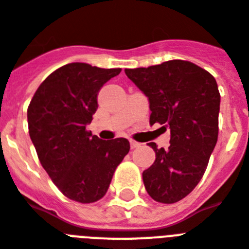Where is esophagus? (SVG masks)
Instances as JSON below:
<instances>
[{"instance_id":"obj_1","label":"esophagus","mask_w":249,"mask_h":249,"mask_svg":"<svg viewBox=\"0 0 249 249\" xmlns=\"http://www.w3.org/2000/svg\"><path fill=\"white\" fill-rule=\"evenodd\" d=\"M130 147H131V149H135V148L141 147V143H138V142H134V141H130Z\"/></svg>"}]
</instances>
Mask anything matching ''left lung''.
<instances>
[{
  "label": "left lung",
  "instance_id": "1",
  "mask_svg": "<svg viewBox=\"0 0 249 249\" xmlns=\"http://www.w3.org/2000/svg\"><path fill=\"white\" fill-rule=\"evenodd\" d=\"M148 97L149 123L171 129L170 147L157 148L154 163L143 172L153 200L173 204L200 182L218 141L220 93L214 77L187 60H168L148 68L125 70Z\"/></svg>",
  "mask_w": 249,
  "mask_h": 249
}]
</instances>
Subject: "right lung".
Masks as SVG:
<instances>
[{
	"label": "right lung",
	"instance_id": "obj_1",
	"mask_svg": "<svg viewBox=\"0 0 249 249\" xmlns=\"http://www.w3.org/2000/svg\"><path fill=\"white\" fill-rule=\"evenodd\" d=\"M120 72L66 64L44 79L29 105V134L41 166L74 201L89 204L104 197L130 149L125 138L102 141L86 130L99 106L100 89Z\"/></svg>",
	"mask_w": 249,
	"mask_h": 249
}]
</instances>
